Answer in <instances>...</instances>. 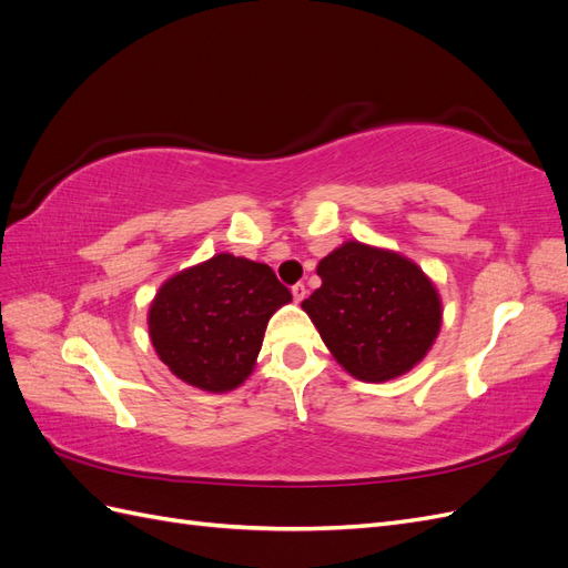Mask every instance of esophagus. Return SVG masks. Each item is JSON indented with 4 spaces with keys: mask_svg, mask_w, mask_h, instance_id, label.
<instances>
[{
    "mask_svg": "<svg viewBox=\"0 0 568 568\" xmlns=\"http://www.w3.org/2000/svg\"><path fill=\"white\" fill-rule=\"evenodd\" d=\"M291 294H294V301L296 303H301L305 296H307V288H305V284H294V286H291Z\"/></svg>",
    "mask_w": 568,
    "mask_h": 568,
    "instance_id": "1",
    "label": "esophagus"
}]
</instances>
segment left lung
<instances>
[{"label": "left lung", "mask_w": 568, "mask_h": 568, "mask_svg": "<svg viewBox=\"0 0 568 568\" xmlns=\"http://www.w3.org/2000/svg\"><path fill=\"white\" fill-rule=\"evenodd\" d=\"M322 286L303 301L343 369L363 382L409 372L440 329L436 286L407 257L348 242L322 257Z\"/></svg>", "instance_id": "1"}]
</instances>
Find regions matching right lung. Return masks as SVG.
<instances>
[{
	"label": "right lung",
	"instance_id": "right-lung-1",
	"mask_svg": "<svg viewBox=\"0 0 568 568\" xmlns=\"http://www.w3.org/2000/svg\"><path fill=\"white\" fill-rule=\"evenodd\" d=\"M288 301L291 291L267 265L220 253L161 286L149 336L182 382L225 393L251 374L267 320Z\"/></svg>",
	"mask_w": 568,
	"mask_h": 568
}]
</instances>
